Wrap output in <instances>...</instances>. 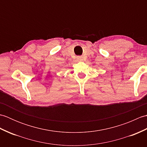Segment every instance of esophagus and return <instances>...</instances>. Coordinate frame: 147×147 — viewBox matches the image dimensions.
<instances>
[{
  "label": "esophagus",
  "mask_w": 147,
  "mask_h": 147,
  "mask_svg": "<svg viewBox=\"0 0 147 147\" xmlns=\"http://www.w3.org/2000/svg\"><path fill=\"white\" fill-rule=\"evenodd\" d=\"M83 57H82V56H78L77 57L78 61H83Z\"/></svg>",
  "instance_id": "obj_1"
}]
</instances>
